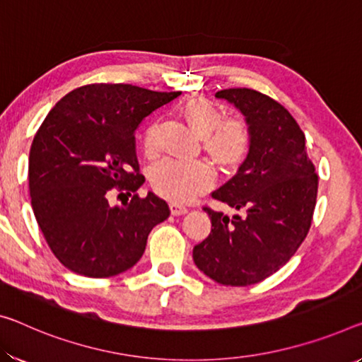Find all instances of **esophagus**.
I'll return each instance as SVG.
<instances>
[{"mask_svg":"<svg viewBox=\"0 0 362 362\" xmlns=\"http://www.w3.org/2000/svg\"><path fill=\"white\" fill-rule=\"evenodd\" d=\"M170 210H171V215H185L187 214V207H185V205H180V204H170Z\"/></svg>","mask_w":362,"mask_h":362,"instance_id":"34e87169","label":"esophagus"}]
</instances>
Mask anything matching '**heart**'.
<instances>
[{"mask_svg": "<svg viewBox=\"0 0 362 362\" xmlns=\"http://www.w3.org/2000/svg\"><path fill=\"white\" fill-rule=\"evenodd\" d=\"M181 113L197 134L202 147L221 170H235L249 155L252 134L246 121L225 118L215 103L205 98H192L182 105ZM142 147L147 157L158 153V123L152 121L144 131ZM153 191L175 202H187L214 185V171L202 160L177 162L163 160L150 170Z\"/></svg>", "mask_w": 362, "mask_h": 362, "instance_id": "heart-1", "label": "heart"}]
</instances>
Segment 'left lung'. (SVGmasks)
I'll list each match as a JSON object with an SVG mask.
<instances>
[{
	"mask_svg": "<svg viewBox=\"0 0 362 362\" xmlns=\"http://www.w3.org/2000/svg\"><path fill=\"white\" fill-rule=\"evenodd\" d=\"M241 110L252 146L238 173L212 197L243 215L233 218L205 205L210 235L192 251L200 272L220 285L247 286L274 275L308 236L319 176L305 137L285 107L252 88L215 93Z\"/></svg>",
	"mask_w": 362,
	"mask_h": 362,
	"instance_id": "8db88e82",
	"label": "left lung"
}]
</instances>
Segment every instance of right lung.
I'll use <instances>...</instances> for the list:
<instances>
[{
  "label": "right lung",
  "instance_id": "right-lung-1",
  "mask_svg": "<svg viewBox=\"0 0 362 362\" xmlns=\"http://www.w3.org/2000/svg\"><path fill=\"white\" fill-rule=\"evenodd\" d=\"M181 92L132 84H87L54 105L38 127L29 155L32 209L47 244L74 274H123L146 251L148 233L170 216L148 192L136 157L134 131ZM131 201L111 206V195Z\"/></svg>",
  "mask_w": 362,
  "mask_h": 362
}]
</instances>
